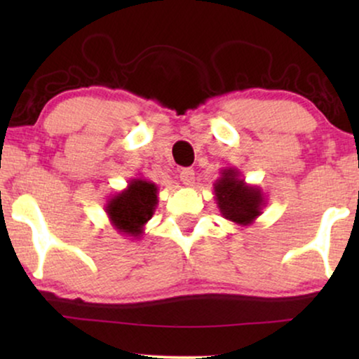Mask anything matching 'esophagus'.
Here are the masks:
<instances>
[{
	"instance_id": "obj_1",
	"label": "esophagus",
	"mask_w": 359,
	"mask_h": 359,
	"mask_svg": "<svg viewBox=\"0 0 359 359\" xmlns=\"http://www.w3.org/2000/svg\"><path fill=\"white\" fill-rule=\"evenodd\" d=\"M180 180H181V183L186 186H193L194 184V170L183 168L180 171Z\"/></svg>"
}]
</instances>
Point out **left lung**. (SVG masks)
I'll use <instances>...</instances> for the list:
<instances>
[{
	"mask_svg": "<svg viewBox=\"0 0 359 359\" xmlns=\"http://www.w3.org/2000/svg\"><path fill=\"white\" fill-rule=\"evenodd\" d=\"M214 194L222 217L240 227L252 225L266 204L263 191L258 186L245 183L240 170L233 166L220 170V178L214 183Z\"/></svg>",
	"mask_w": 359,
	"mask_h": 359,
	"instance_id": "obj_1",
	"label": "left lung"
}]
</instances>
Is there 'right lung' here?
I'll return each mask as SVG.
<instances>
[{"mask_svg": "<svg viewBox=\"0 0 359 359\" xmlns=\"http://www.w3.org/2000/svg\"><path fill=\"white\" fill-rule=\"evenodd\" d=\"M158 204V186L145 178H132L126 189L112 194L106 214L117 233L132 240L140 238L145 224Z\"/></svg>", "mask_w": 359, "mask_h": 359, "instance_id": "1", "label": "right lung"}]
</instances>
